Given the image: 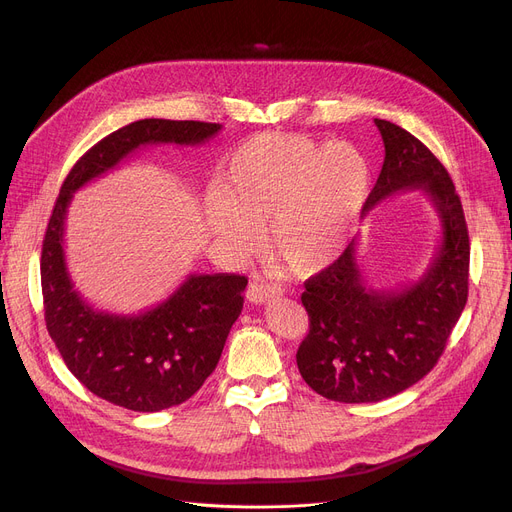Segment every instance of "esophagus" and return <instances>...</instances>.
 <instances>
[{
    "mask_svg": "<svg viewBox=\"0 0 512 512\" xmlns=\"http://www.w3.org/2000/svg\"><path fill=\"white\" fill-rule=\"evenodd\" d=\"M278 297H280V290L274 288V286H270V284H265V282L259 280V278H255V280L249 284V288H247V299H249V303H253V305L270 303V301H274V299H278Z\"/></svg>",
    "mask_w": 512,
    "mask_h": 512,
    "instance_id": "1",
    "label": "esophagus"
}]
</instances>
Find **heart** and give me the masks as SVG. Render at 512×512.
Wrapping results in <instances>:
<instances>
[{
	"mask_svg": "<svg viewBox=\"0 0 512 512\" xmlns=\"http://www.w3.org/2000/svg\"><path fill=\"white\" fill-rule=\"evenodd\" d=\"M371 193V166L351 143L259 134L236 147L205 191L209 234L234 257L265 242L288 272L309 274L351 242Z\"/></svg>",
	"mask_w": 512,
	"mask_h": 512,
	"instance_id": "heart-1",
	"label": "heart"
}]
</instances>
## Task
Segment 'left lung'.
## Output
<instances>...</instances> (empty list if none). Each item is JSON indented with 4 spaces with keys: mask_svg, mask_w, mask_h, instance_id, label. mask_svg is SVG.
Listing matches in <instances>:
<instances>
[{
    "mask_svg": "<svg viewBox=\"0 0 512 512\" xmlns=\"http://www.w3.org/2000/svg\"><path fill=\"white\" fill-rule=\"evenodd\" d=\"M386 157L365 213L400 191L432 199L442 245L419 282L398 292L365 286L355 240L305 282L309 334L297 351L303 380L336 402H378L434 369L469 294V232L459 195L442 166L411 132L375 118Z\"/></svg>",
    "mask_w": 512,
    "mask_h": 512,
    "instance_id": "left-lung-1",
    "label": "left lung"
}]
</instances>
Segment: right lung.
Masks as SVG:
<instances>
[{
	"label": "right lung",
	"instance_id": "add662e5",
	"mask_svg": "<svg viewBox=\"0 0 512 512\" xmlns=\"http://www.w3.org/2000/svg\"><path fill=\"white\" fill-rule=\"evenodd\" d=\"M220 124L147 118L107 134L66 176L47 224L41 253L45 324L66 367L87 390L112 405L157 413L191 398L218 365L242 311L247 278L191 274L161 305L139 315L97 311L70 280L64 226L72 195L114 170L143 145H201Z\"/></svg>",
	"mask_w": 512,
	"mask_h": 512
}]
</instances>
